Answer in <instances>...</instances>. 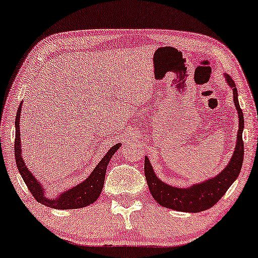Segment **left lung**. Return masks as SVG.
Here are the masks:
<instances>
[{
	"mask_svg": "<svg viewBox=\"0 0 258 258\" xmlns=\"http://www.w3.org/2000/svg\"><path fill=\"white\" fill-rule=\"evenodd\" d=\"M224 77L225 81L233 91V101H234L239 117V130L238 134H236L234 153H233L228 164L225 166L224 170L220 171V173L202 182L193 183L191 186L186 188L174 187L162 181L161 179L157 178L148 157L145 156V175L147 183H148L149 191L159 206L175 211L193 212V214L208 210L223 198V195L226 193L230 186L239 177L243 162V113L239 104L235 83L232 80L231 76L226 75V73Z\"/></svg>",
	"mask_w": 258,
	"mask_h": 258,
	"instance_id": "obj_1",
	"label": "left lung"
}]
</instances>
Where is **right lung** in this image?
<instances>
[{
	"label": "right lung",
	"instance_id": "right-lung-1",
	"mask_svg": "<svg viewBox=\"0 0 258 258\" xmlns=\"http://www.w3.org/2000/svg\"><path fill=\"white\" fill-rule=\"evenodd\" d=\"M23 102H20L17 114L15 119L16 127V138H15V158L16 164H17L18 171L22 178L25 181L26 186L34 199L41 204H44L49 208L59 210L68 209H79L85 208L96 201L102 191V188L104 185L105 171L109 164L110 159L113 156V154L120 148L121 144H116L108 150V153L104 155L103 158L99 162V164L95 166L93 172L85 179L83 182L78 183L77 186H73L69 189L64 190L59 195H56V198H48L46 195V188L42 186L35 175L31 172L25 161L22 156V144H20V112H22Z\"/></svg>",
	"mask_w": 258,
	"mask_h": 258
}]
</instances>
